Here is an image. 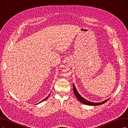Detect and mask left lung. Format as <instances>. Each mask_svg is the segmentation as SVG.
<instances>
[{
  "label": "left lung",
  "instance_id": "8db88e82",
  "mask_svg": "<svg viewBox=\"0 0 128 128\" xmlns=\"http://www.w3.org/2000/svg\"><path fill=\"white\" fill-rule=\"evenodd\" d=\"M73 92L74 94L76 97V98L78 99V100L80 101L82 104H84L86 105H90V106H96V105H102L104 103L106 102H108V100H109V99H108L102 102H91L89 100H86V99H84V97H82L80 94H79V93L78 92V91L76 90V86L74 84H73Z\"/></svg>",
  "mask_w": 128,
  "mask_h": 128
}]
</instances>
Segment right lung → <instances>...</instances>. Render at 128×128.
<instances>
[{
  "label": "right lung",
  "mask_w": 128,
  "mask_h": 128,
  "mask_svg": "<svg viewBox=\"0 0 128 128\" xmlns=\"http://www.w3.org/2000/svg\"><path fill=\"white\" fill-rule=\"evenodd\" d=\"M49 96H50V94H49V95H48V96H47V97H46V98H44V100H42V101H41V102H39V103H40V102H42L43 101H44V100H47V98H48V97H49ZM39 103H38V104H39Z\"/></svg>",
  "instance_id": "add662e5"
}]
</instances>
